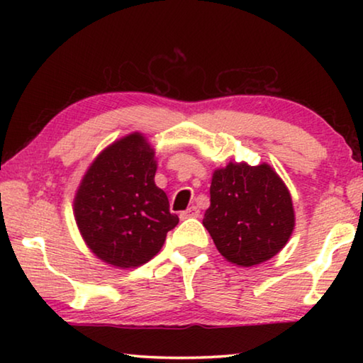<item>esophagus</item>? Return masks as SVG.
Here are the masks:
<instances>
[{
    "label": "esophagus",
    "mask_w": 363,
    "mask_h": 363,
    "mask_svg": "<svg viewBox=\"0 0 363 363\" xmlns=\"http://www.w3.org/2000/svg\"><path fill=\"white\" fill-rule=\"evenodd\" d=\"M181 219H189V218H199L200 216V210L196 206H190V208H187L186 211H182L181 214Z\"/></svg>",
    "instance_id": "34e87169"
}]
</instances>
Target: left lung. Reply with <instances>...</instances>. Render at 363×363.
Segmentation results:
<instances>
[{"instance_id":"1","label":"left lung","mask_w":363,"mask_h":363,"mask_svg":"<svg viewBox=\"0 0 363 363\" xmlns=\"http://www.w3.org/2000/svg\"><path fill=\"white\" fill-rule=\"evenodd\" d=\"M210 195L203 225L227 261L251 267L285 247L294 227L293 203L269 164L229 163L216 169Z\"/></svg>"}]
</instances>
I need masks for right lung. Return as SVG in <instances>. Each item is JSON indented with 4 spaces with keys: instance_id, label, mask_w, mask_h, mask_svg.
Wrapping results in <instances>:
<instances>
[{
    "instance_id": "1",
    "label": "right lung",
    "mask_w": 363,
    "mask_h": 363,
    "mask_svg": "<svg viewBox=\"0 0 363 363\" xmlns=\"http://www.w3.org/2000/svg\"><path fill=\"white\" fill-rule=\"evenodd\" d=\"M155 152L139 133L107 147L84 174L75 219L91 251L128 269L150 261L179 223L167 194L155 186Z\"/></svg>"
}]
</instances>
